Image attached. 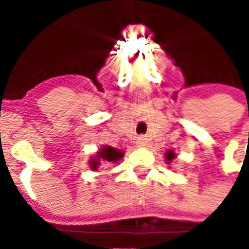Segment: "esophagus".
Returning <instances> with one entry per match:
<instances>
[{"label":"esophagus","mask_w":249,"mask_h":249,"mask_svg":"<svg viewBox=\"0 0 249 249\" xmlns=\"http://www.w3.org/2000/svg\"><path fill=\"white\" fill-rule=\"evenodd\" d=\"M136 144L139 146H145L146 145V139L144 136H140V137H137V141H136Z\"/></svg>","instance_id":"esophagus-1"}]
</instances>
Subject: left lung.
Instances as JSON below:
<instances>
[{
	"instance_id": "1",
	"label": "left lung",
	"mask_w": 249,
	"mask_h": 249,
	"mask_svg": "<svg viewBox=\"0 0 249 249\" xmlns=\"http://www.w3.org/2000/svg\"><path fill=\"white\" fill-rule=\"evenodd\" d=\"M165 156H167L168 161H172V159H175V153H173V151H168Z\"/></svg>"
}]
</instances>
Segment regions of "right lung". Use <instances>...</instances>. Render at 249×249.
Here are the masks:
<instances>
[{"label": "right lung", "instance_id": "obj_1", "mask_svg": "<svg viewBox=\"0 0 249 249\" xmlns=\"http://www.w3.org/2000/svg\"><path fill=\"white\" fill-rule=\"evenodd\" d=\"M123 157V152L119 151V149H114V148H112V146H104L101 151L98 152L97 153V157L96 159H92L90 160V167H92V169H97L98 165H100V162H101V160L103 161H113L116 162L119 159H121Z\"/></svg>", "mask_w": 249, "mask_h": 249}]
</instances>
